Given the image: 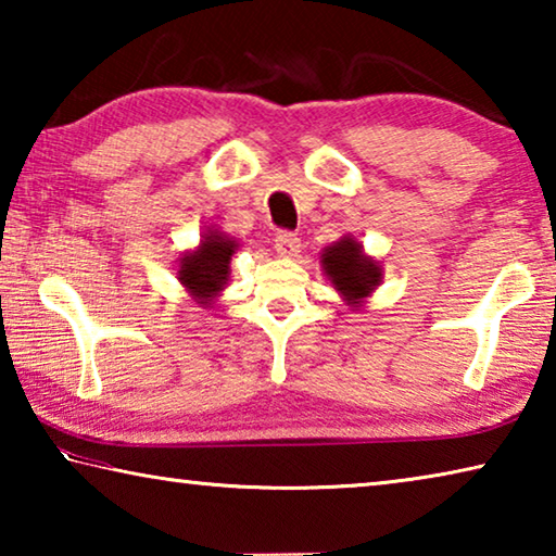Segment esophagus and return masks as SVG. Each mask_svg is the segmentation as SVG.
<instances>
[{
  "label": "esophagus",
  "mask_w": 556,
  "mask_h": 556,
  "mask_svg": "<svg viewBox=\"0 0 556 556\" xmlns=\"http://www.w3.org/2000/svg\"><path fill=\"white\" fill-rule=\"evenodd\" d=\"M275 248L281 257H296L299 255V248H301V240L296 238L294 232L289 230H279L277 238H275Z\"/></svg>",
  "instance_id": "1"
}]
</instances>
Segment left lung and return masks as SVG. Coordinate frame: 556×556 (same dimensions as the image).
I'll list each match as a JSON object with an SVG mask.
<instances>
[{
	"label": "left lung",
	"mask_w": 556,
	"mask_h": 556,
	"mask_svg": "<svg viewBox=\"0 0 556 556\" xmlns=\"http://www.w3.org/2000/svg\"><path fill=\"white\" fill-rule=\"evenodd\" d=\"M321 267L333 289L353 308L361 306L382 281L380 262L365 255L363 244L353 235H345L321 252Z\"/></svg>",
	"instance_id": "8db88e82"
}]
</instances>
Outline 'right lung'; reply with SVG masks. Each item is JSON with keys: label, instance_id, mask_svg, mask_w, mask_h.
I'll return each mask as SVG.
<instances>
[{"label": "right lung", "instance_id": "right-lung-1", "mask_svg": "<svg viewBox=\"0 0 556 556\" xmlns=\"http://www.w3.org/2000/svg\"><path fill=\"white\" fill-rule=\"evenodd\" d=\"M235 250H238V242L220 230H208L201 235L199 248L186 252L178 262V281L199 304L211 306L213 299L228 285Z\"/></svg>", "mask_w": 556, "mask_h": 556}]
</instances>
